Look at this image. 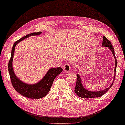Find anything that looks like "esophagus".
Listing matches in <instances>:
<instances>
[{
  "mask_svg": "<svg viewBox=\"0 0 125 125\" xmlns=\"http://www.w3.org/2000/svg\"><path fill=\"white\" fill-rule=\"evenodd\" d=\"M71 66L70 65V64H65L64 66V67H63V69H64V71L66 72H69V71H71Z\"/></svg>",
  "mask_w": 125,
  "mask_h": 125,
  "instance_id": "1",
  "label": "esophagus"
}]
</instances>
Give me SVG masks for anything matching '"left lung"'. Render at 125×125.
<instances>
[{"mask_svg": "<svg viewBox=\"0 0 125 125\" xmlns=\"http://www.w3.org/2000/svg\"><path fill=\"white\" fill-rule=\"evenodd\" d=\"M102 46L103 47H107L109 49L111 52L113 53V56H114L115 58V65L114 68V82L115 77V71H116V60L115 56V52L114 48H113L112 44H111V42L109 40H108L106 38V37L103 36V42H102ZM113 83L108 87V88L104 89V90L102 91H90L87 90L85 89L82 83V79L80 78V75L79 74H77V80H76V84L75 89H74V92H75L77 96L80 97L82 98H99V97L102 96V95H104L109 89L111 88V86L113 85Z\"/></svg>", "mask_w": 125, "mask_h": 125, "instance_id": "1", "label": "left lung"}]
</instances>
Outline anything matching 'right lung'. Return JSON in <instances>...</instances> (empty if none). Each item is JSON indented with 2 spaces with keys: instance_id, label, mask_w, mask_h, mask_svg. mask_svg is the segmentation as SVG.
Masks as SVG:
<instances>
[{
  "instance_id": "add662e5",
  "label": "right lung",
  "mask_w": 125,
  "mask_h": 125,
  "mask_svg": "<svg viewBox=\"0 0 125 125\" xmlns=\"http://www.w3.org/2000/svg\"><path fill=\"white\" fill-rule=\"evenodd\" d=\"M41 33V31L37 32V33H32L26 35V36L22 37L19 40L15 42V43L13 45L12 51H11V58L9 62V65H8L11 82L14 89L23 96L30 99H40L46 96L49 92L54 79L62 71V68L60 67L51 68L48 71V72L46 73V74H45V76L43 77L41 80H40L38 83H37L36 84H34L25 83L16 76L12 68V60L16 45H17V43L20 42L22 40H25V38H27L29 36L38 35Z\"/></svg>"
}]
</instances>
